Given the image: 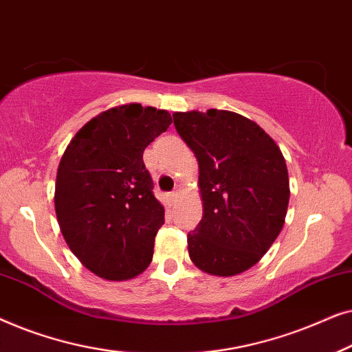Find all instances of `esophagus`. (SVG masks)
I'll use <instances>...</instances> for the list:
<instances>
[{"instance_id":"obj_1","label":"esophagus","mask_w":352,"mask_h":352,"mask_svg":"<svg viewBox=\"0 0 352 352\" xmlns=\"http://www.w3.org/2000/svg\"><path fill=\"white\" fill-rule=\"evenodd\" d=\"M179 192H181V187H179V186H176V187H175V190H173L171 194H170V195H171V199H176V197L179 195Z\"/></svg>"}]
</instances>
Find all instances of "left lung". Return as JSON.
<instances>
[{"mask_svg": "<svg viewBox=\"0 0 352 352\" xmlns=\"http://www.w3.org/2000/svg\"><path fill=\"white\" fill-rule=\"evenodd\" d=\"M199 162L204 216L187 234L189 256L211 276L254 266L285 223L290 184L280 148L261 126L229 110L173 113Z\"/></svg>", "mask_w": 352, "mask_h": 352, "instance_id": "8db88e82", "label": "left lung"}]
</instances>
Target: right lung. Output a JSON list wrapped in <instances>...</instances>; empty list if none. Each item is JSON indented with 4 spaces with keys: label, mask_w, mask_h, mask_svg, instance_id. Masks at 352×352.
I'll return each mask as SVG.
<instances>
[{
    "label": "right lung",
    "mask_w": 352,
    "mask_h": 352,
    "mask_svg": "<svg viewBox=\"0 0 352 352\" xmlns=\"http://www.w3.org/2000/svg\"><path fill=\"white\" fill-rule=\"evenodd\" d=\"M166 110L126 104L75 134L56 177V216L67 245L96 276L128 280L147 269L165 208L142 153L171 124Z\"/></svg>",
    "instance_id": "obj_1"
}]
</instances>
